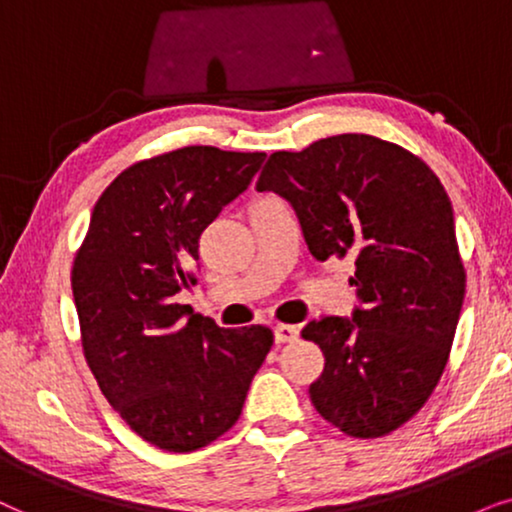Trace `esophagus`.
<instances>
[{
    "instance_id": "34e87169",
    "label": "esophagus",
    "mask_w": 512,
    "mask_h": 512,
    "mask_svg": "<svg viewBox=\"0 0 512 512\" xmlns=\"http://www.w3.org/2000/svg\"><path fill=\"white\" fill-rule=\"evenodd\" d=\"M274 337H276V344H290V342H297V339H299V327L278 323V325L274 327Z\"/></svg>"
}]
</instances>
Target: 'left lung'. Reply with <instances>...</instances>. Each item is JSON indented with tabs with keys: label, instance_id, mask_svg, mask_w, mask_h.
Masks as SVG:
<instances>
[{
	"label": "left lung",
	"instance_id": "obj_1",
	"mask_svg": "<svg viewBox=\"0 0 512 512\" xmlns=\"http://www.w3.org/2000/svg\"><path fill=\"white\" fill-rule=\"evenodd\" d=\"M257 192L290 203L316 260L356 257L351 318L323 316L302 330L325 356L309 395L351 438L388 435L438 386L466 295L445 187L407 149L344 133L271 154Z\"/></svg>",
	"mask_w": 512,
	"mask_h": 512
}]
</instances>
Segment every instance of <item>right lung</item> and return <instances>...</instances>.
<instances>
[{
	"mask_svg": "<svg viewBox=\"0 0 512 512\" xmlns=\"http://www.w3.org/2000/svg\"><path fill=\"white\" fill-rule=\"evenodd\" d=\"M264 152L192 145L133 163L95 203L72 267L81 346L107 403L166 452H194L241 417L274 344L177 304L203 229L245 192Z\"/></svg>",
	"mask_w": 512,
	"mask_h": 512,
	"instance_id": "obj_1",
	"label": "right lung"
}]
</instances>
